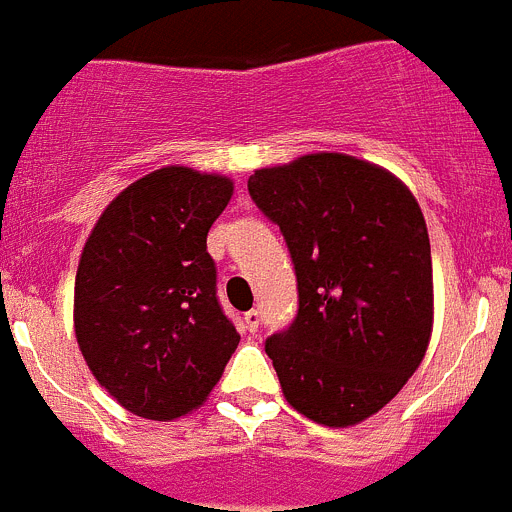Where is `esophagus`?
Wrapping results in <instances>:
<instances>
[{
  "label": "esophagus",
  "instance_id": "1",
  "mask_svg": "<svg viewBox=\"0 0 512 512\" xmlns=\"http://www.w3.org/2000/svg\"><path fill=\"white\" fill-rule=\"evenodd\" d=\"M245 326H247V331H250V334H257V329H260V311H255V308H252V311H247L245 313Z\"/></svg>",
  "mask_w": 512,
  "mask_h": 512
}]
</instances>
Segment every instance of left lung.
<instances>
[{
	"label": "left lung",
	"instance_id": "left-lung-1",
	"mask_svg": "<svg viewBox=\"0 0 512 512\" xmlns=\"http://www.w3.org/2000/svg\"><path fill=\"white\" fill-rule=\"evenodd\" d=\"M247 188L296 265V321L265 342L285 400L321 426H357L403 390L431 342L421 206L390 170L344 153L260 168Z\"/></svg>",
	"mask_w": 512,
	"mask_h": 512
}]
</instances>
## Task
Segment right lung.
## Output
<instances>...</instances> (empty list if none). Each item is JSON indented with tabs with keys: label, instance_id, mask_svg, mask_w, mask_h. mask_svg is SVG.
Segmentation results:
<instances>
[{
	"label": "right lung",
	"instance_id": "add662e5",
	"mask_svg": "<svg viewBox=\"0 0 512 512\" xmlns=\"http://www.w3.org/2000/svg\"><path fill=\"white\" fill-rule=\"evenodd\" d=\"M232 193V178L165 165L109 201L86 239L73 288L76 342L96 382L135 416L196 411L237 349L206 252Z\"/></svg>",
	"mask_w": 512,
	"mask_h": 512
}]
</instances>
